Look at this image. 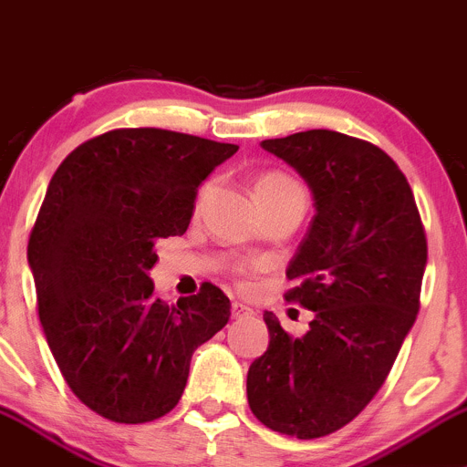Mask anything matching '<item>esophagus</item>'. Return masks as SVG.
Wrapping results in <instances>:
<instances>
[{
    "instance_id": "34e87169",
    "label": "esophagus",
    "mask_w": 467,
    "mask_h": 467,
    "mask_svg": "<svg viewBox=\"0 0 467 467\" xmlns=\"http://www.w3.org/2000/svg\"><path fill=\"white\" fill-rule=\"evenodd\" d=\"M253 310L248 306H244V303H233V319H244V317H251Z\"/></svg>"
}]
</instances>
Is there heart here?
<instances>
[{"label":"heart","mask_w":467,"mask_h":467,"mask_svg":"<svg viewBox=\"0 0 467 467\" xmlns=\"http://www.w3.org/2000/svg\"><path fill=\"white\" fill-rule=\"evenodd\" d=\"M210 192L212 184H205L201 189L198 202L205 201ZM255 196L260 205L265 207V212L274 210L278 205H287V202H306V192H303L301 184L292 175L283 173V171H266V173H262L255 180Z\"/></svg>","instance_id":"1"}]
</instances>
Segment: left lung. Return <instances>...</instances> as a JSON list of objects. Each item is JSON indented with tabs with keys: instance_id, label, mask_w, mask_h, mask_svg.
Returning <instances> with one entry per match:
<instances>
[{
	"instance_id": "1",
	"label": "left lung",
	"mask_w": 467,
	"mask_h": 467,
	"mask_svg": "<svg viewBox=\"0 0 467 467\" xmlns=\"http://www.w3.org/2000/svg\"><path fill=\"white\" fill-rule=\"evenodd\" d=\"M262 148L315 196L285 292L315 319L294 337L265 312L271 339L248 368V406L265 427L312 441L351 422L386 383L420 310L427 234L409 180L374 143L307 130Z\"/></svg>"
}]
</instances>
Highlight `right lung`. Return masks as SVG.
<instances>
[{
	"instance_id": "1",
	"label": "right lung",
	"mask_w": 467,
	"mask_h": 467,
	"mask_svg": "<svg viewBox=\"0 0 467 467\" xmlns=\"http://www.w3.org/2000/svg\"><path fill=\"white\" fill-rule=\"evenodd\" d=\"M234 152L171 130H111L49 180L26 246L40 324L77 400L111 422L173 410L193 351L228 324L216 285L169 306L148 271L155 244L187 233L198 187Z\"/></svg>"
}]
</instances>
